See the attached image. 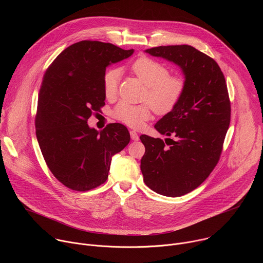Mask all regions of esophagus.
<instances>
[{
    "instance_id": "esophagus-1",
    "label": "esophagus",
    "mask_w": 263,
    "mask_h": 263,
    "mask_svg": "<svg viewBox=\"0 0 263 263\" xmlns=\"http://www.w3.org/2000/svg\"><path fill=\"white\" fill-rule=\"evenodd\" d=\"M130 135H131V139L132 140H138L139 139V136H138V134L135 132V131H130Z\"/></svg>"
}]
</instances>
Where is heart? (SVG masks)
I'll list each match as a JSON object with an SVG mask.
<instances>
[{"mask_svg":"<svg viewBox=\"0 0 263 263\" xmlns=\"http://www.w3.org/2000/svg\"><path fill=\"white\" fill-rule=\"evenodd\" d=\"M130 70L146 86L142 100L147 102L132 105L127 102L119 103L112 117L132 128H139L151 117L153 110L158 115H166L175 109L184 96L186 82L178 74H170L168 68L161 62L143 56L136 59ZM120 71L117 68L107 69L102 79L104 96L114 100L118 95Z\"/></svg>","mask_w":263,"mask_h":263,"instance_id":"heart-1","label":"heart"}]
</instances>
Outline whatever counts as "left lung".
Returning a JSON list of instances; mask_svg holds the SVG:
<instances>
[{
    "instance_id": "1",
    "label": "left lung",
    "mask_w": 263,
    "mask_h": 263,
    "mask_svg": "<svg viewBox=\"0 0 263 263\" xmlns=\"http://www.w3.org/2000/svg\"><path fill=\"white\" fill-rule=\"evenodd\" d=\"M146 53L178 64L186 89L155 129L175 140L141 135L143 181L155 193L181 197L200 186L216 166L226 137L231 106L224 76L214 59L192 46H166ZM167 145H165V143Z\"/></svg>"
}]
</instances>
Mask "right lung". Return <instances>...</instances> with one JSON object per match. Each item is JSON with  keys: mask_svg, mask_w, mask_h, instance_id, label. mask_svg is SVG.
Segmentation results:
<instances>
[{"mask_svg": "<svg viewBox=\"0 0 263 263\" xmlns=\"http://www.w3.org/2000/svg\"><path fill=\"white\" fill-rule=\"evenodd\" d=\"M132 54L109 43L82 41L63 50L44 74L36 137L49 170L69 190L86 192L106 182L112 156L130 141L122 124L99 132L87 121L105 105L106 67Z\"/></svg>", "mask_w": 263, "mask_h": 263, "instance_id": "obj_1", "label": "right lung"}]
</instances>
